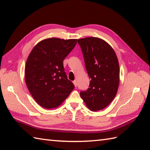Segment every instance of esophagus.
Here are the masks:
<instances>
[{
    "mask_svg": "<svg viewBox=\"0 0 150 150\" xmlns=\"http://www.w3.org/2000/svg\"><path fill=\"white\" fill-rule=\"evenodd\" d=\"M73 84H74L75 86V87H77V81H73Z\"/></svg>",
    "mask_w": 150,
    "mask_h": 150,
    "instance_id": "34e87169",
    "label": "esophagus"
}]
</instances>
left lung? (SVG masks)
Masks as SVG:
<instances>
[{
	"label": "left lung",
	"instance_id": "8db88e82",
	"mask_svg": "<svg viewBox=\"0 0 150 150\" xmlns=\"http://www.w3.org/2000/svg\"><path fill=\"white\" fill-rule=\"evenodd\" d=\"M77 41L91 79L90 88L81 91V97L90 110H103L113 100L119 88L117 57L110 44L99 38L87 37Z\"/></svg>",
	"mask_w": 150,
	"mask_h": 150
}]
</instances>
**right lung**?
<instances>
[{"instance_id":"1","label":"right lung","mask_w":150,"mask_h":150,"mask_svg":"<svg viewBox=\"0 0 150 150\" xmlns=\"http://www.w3.org/2000/svg\"><path fill=\"white\" fill-rule=\"evenodd\" d=\"M77 39L50 38L31 50L25 67V81L37 103L46 109L59 107L75 86L68 79L63 60L74 48Z\"/></svg>"}]
</instances>
